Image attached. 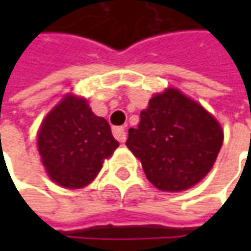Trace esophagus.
<instances>
[{
  "label": "esophagus",
  "mask_w": 251,
  "mask_h": 251,
  "mask_svg": "<svg viewBox=\"0 0 251 251\" xmlns=\"http://www.w3.org/2000/svg\"><path fill=\"white\" fill-rule=\"evenodd\" d=\"M113 135H114L116 140L120 141V142H124L127 140V132H126L124 127H114L113 128Z\"/></svg>",
  "instance_id": "34e87169"
}]
</instances>
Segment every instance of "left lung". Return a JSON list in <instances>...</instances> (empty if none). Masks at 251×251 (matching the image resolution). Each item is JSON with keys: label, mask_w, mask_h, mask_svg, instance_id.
<instances>
[{"label": "left lung", "mask_w": 251, "mask_h": 251, "mask_svg": "<svg viewBox=\"0 0 251 251\" xmlns=\"http://www.w3.org/2000/svg\"><path fill=\"white\" fill-rule=\"evenodd\" d=\"M224 131L201 104L169 88L141 111L126 145L141 160L147 178L162 191L196 186L214 166Z\"/></svg>", "instance_id": "8db88e82"}]
</instances>
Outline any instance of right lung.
Masks as SVG:
<instances>
[{"label": "right lung", "mask_w": 251, "mask_h": 251, "mask_svg": "<svg viewBox=\"0 0 251 251\" xmlns=\"http://www.w3.org/2000/svg\"><path fill=\"white\" fill-rule=\"evenodd\" d=\"M119 147L109 123L83 98L67 95L42 123L37 148L49 177L65 188L88 186Z\"/></svg>", "instance_id": "add662e5"}]
</instances>
